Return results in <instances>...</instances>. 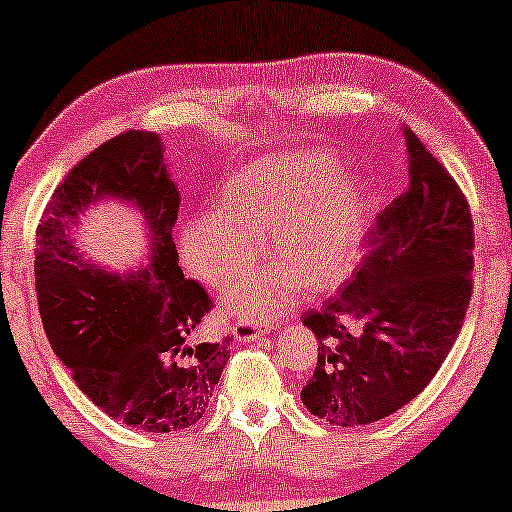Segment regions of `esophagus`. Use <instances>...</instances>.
Returning a JSON list of instances; mask_svg holds the SVG:
<instances>
[{
  "mask_svg": "<svg viewBox=\"0 0 512 512\" xmlns=\"http://www.w3.org/2000/svg\"><path fill=\"white\" fill-rule=\"evenodd\" d=\"M262 332L264 330L255 320H240L238 325L233 327V337H236L238 342H252V339H260Z\"/></svg>",
  "mask_w": 512,
  "mask_h": 512,
  "instance_id": "obj_1",
  "label": "esophagus"
}]
</instances>
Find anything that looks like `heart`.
I'll return each instance as SVG.
<instances>
[{
	"instance_id": "obj_1",
	"label": "heart",
	"mask_w": 512,
	"mask_h": 512,
	"mask_svg": "<svg viewBox=\"0 0 512 512\" xmlns=\"http://www.w3.org/2000/svg\"><path fill=\"white\" fill-rule=\"evenodd\" d=\"M264 240L274 269L226 296V308L245 320L279 313L296 286L327 291L349 274L361 243V192L339 175L332 151L245 163L221 187L216 214L185 221L180 250L192 274L223 289L260 264Z\"/></svg>"
}]
</instances>
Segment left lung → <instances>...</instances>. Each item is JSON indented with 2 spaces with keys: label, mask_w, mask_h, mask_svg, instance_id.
I'll return each mask as SVG.
<instances>
[{
  "label": "left lung",
  "mask_w": 512,
  "mask_h": 512,
  "mask_svg": "<svg viewBox=\"0 0 512 512\" xmlns=\"http://www.w3.org/2000/svg\"><path fill=\"white\" fill-rule=\"evenodd\" d=\"M409 187L380 211L351 279L303 325L317 366L303 404L334 426H366L419 395L450 354L472 298L474 226L460 185L404 127Z\"/></svg>",
  "instance_id": "1"
}]
</instances>
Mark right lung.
I'll return each mask as SVG.
<instances>
[{
  "mask_svg": "<svg viewBox=\"0 0 512 512\" xmlns=\"http://www.w3.org/2000/svg\"><path fill=\"white\" fill-rule=\"evenodd\" d=\"M103 194L143 209L152 236L144 270L108 273L73 248L71 223ZM178 207L158 134L127 129L69 170L35 231V293L52 351L93 404L144 433L197 424L231 356L233 337L197 339L214 301L178 267Z\"/></svg>",
  "mask_w": 512,
  "mask_h": 512,
  "instance_id": "add662e5",
  "label": "right lung"
}]
</instances>
